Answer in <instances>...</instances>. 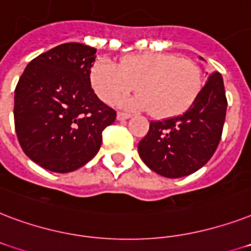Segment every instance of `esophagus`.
<instances>
[{
  "label": "esophagus",
  "instance_id": "1",
  "mask_svg": "<svg viewBox=\"0 0 251 251\" xmlns=\"http://www.w3.org/2000/svg\"><path fill=\"white\" fill-rule=\"evenodd\" d=\"M131 118L129 114H126V112H118V115H116V119L118 120H127Z\"/></svg>",
  "mask_w": 251,
  "mask_h": 251
}]
</instances>
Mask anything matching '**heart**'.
Masks as SVG:
<instances>
[{
	"label": "heart",
	"mask_w": 251,
	"mask_h": 251,
	"mask_svg": "<svg viewBox=\"0 0 251 251\" xmlns=\"http://www.w3.org/2000/svg\"><path fill=\"white\" fill-rule=\"evenodd\" d=\"M90 83L104 103L111 104L133 89L139 94L119 100L129 110H151L154 118H172L184 112L201 87L199 68L191 60L162 52L132 55L115 65L106 59L91 67Z\"/></svg>",
	"instance_id": "obj_1"
}]
</instances>
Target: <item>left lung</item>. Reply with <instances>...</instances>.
I'll return each mask as SVG.
<instances>
[{
	"label": "left lung",
	"mask_w": 251,
	"mask_h": 251,
	"mask_svg": "<svg viewBox=\"0 0 251 251\" xmlns=\"http://www.w3.org/2000/svg\"><path fill=\"white\" fill-rule=\"evenodd\" d=\"M226 106L223 77L213 72L183 115L151 122L137 148L141 160L166 178L190 176L203 168L220 143Z\"/></svg>",
	"instance_id": "obj_1"
}]
</instances>
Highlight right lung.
Wrapping results in <instances>:
<instances>
[{"label":"right lung","mask_w":251,"mask_h":251,"mask_svg":"<svg viewBox=\"0 0 251 251\" xmlns=\"http://www.w3.org/2000/svg\"><path fill=\"white\" fill-rule=\"evenodd\" d=\"M97 50L64 43L35 57L15 87L14 123L26 156L55 173L75 172L98 153L116 112L90 85Z\"/></svg>","instance_id":"right-lung-1"}]
</instances>
